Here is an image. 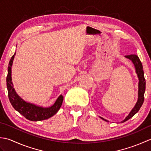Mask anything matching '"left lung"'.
Returning a JSON list of instances; mask_svg holds the SVG:
<instances>
[{
    "mask_svg": "<svg viewBox=\"0 0 151 151\" xmlns=\"http://www.w3.org/2000/svg\"><path fill=\"white\" fill-rule=\"evenodd\" d=\"M125 58H127L129 60H130L134 64V66L135 67L136 73L137 74V78L139 80L138 82V97H137V101L136 103L134 106V107L132 109V110L130 111L129 114L125 117L123 121H122L121 123H124V122L127 121V120L130 119V118H132L134 115H135L137 111L139 110L140 108L142 107V106L143 103L144 101V93L145 91V79L144 77V72L143 70V65L142 63L141 62V61L139 58V57L136 54H131V55H127L125 56ZM104 121L108 122L105 119L100 117Z\"/></svg>",
    "mask_w": 151,
    "mask_h": 151,
    "instance_id": "obj_1",
    "label": "left lung"
}]
</instances>
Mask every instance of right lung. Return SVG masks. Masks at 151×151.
<instances>
[{"mask_svg":"<svg viewBox=\"0 0 151 151\" xmlns=\"http://www.w3.org/2000/svg\"><path fill=\"white\" fill-rule=\"evenodd\" d=\"M15 55V52L9 60L8 68V75L6 77L8 97L12 106L19 113H20L25 118L30 121H40L47 119L52 117L60 110L61 106L62 104L63 101V95H60L56 99L55 102L49 107L40 106H37L23 100L16 93L12 82V67Z\"/></svg>","mask_w":151,"mask_h":151,"instance_id":"1","label":"right lung"}]
</instances>
